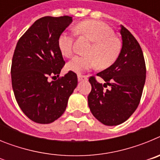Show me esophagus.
<instances>
[{
  "instance_id": "obj_1",
  "label": "esophagus",
  "mask_w": 160,
  "mask_h": 160,
  "mask_svg": "<svg viewBox=\"0 0 160 160\" xmlns=\"http://www.w3.org/2000/svg\"><path fill=\"white\" fill-rule=\"evenodd\" d=\"M78 80L79 82L86 81V80H87V76H83L81 75V74H78Z\"/></svg>"
}]
</instances>
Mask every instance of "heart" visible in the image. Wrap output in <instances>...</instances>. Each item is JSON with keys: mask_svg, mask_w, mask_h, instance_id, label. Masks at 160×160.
<instances>
[{"mask_svg": "<svg viewBox=\"0 0 160 160\" xmlns=\"http://www.w3.org/2000/svg\"><path fill=\"white\" fill-rule=\"evenodd\" d=\"M75 31L88 38L93 44L87 51L89 55L73 57L66 65V70L80 73L98 64L100 68L114 64L121 51V44L109 25L98 21H84L76 25ZM58 46L63 56L70 58L74 49V35L67 31L62 32L58 38Z\"/></svg>", "mask_w": 160, "mask_h": 160, "instance_id": "b5f03b06", "label": "heart"}]
</instances>
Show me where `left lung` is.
I'll return each instance as SVG.
<instances>
[{"mask_svg":"<svg viewBox=\"0 0 160 160\" xmlns=\"http://www.w3.org/2000/svg\"><path fill=\"white\" fill-rule=\"evenodd\" d=\"M122 46L117 60L97 73L105 83L90 77L88 105L94 117L107 126H117L131 116L138 107L146 80L142 49L128 29L120 25Z\"/></svg>","mask_w":160,"mask_h":160,"instance_id":"8db88e82","label":"left lung"}]
</instances>
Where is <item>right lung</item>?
<instances>
[{
    "instance_id": "add662e5",
    "label": "right lung",
    "mask_w": 160,
    "mask_h": 160,
    "mask_svg": "<svg viewBox=\"0 0 160 160\" xmlns=\"http://www.w3.org/2000/svg\"><path fill=\"white\" fill-rule=\"evenodd\" d=\"M73 22L71 17H44L21 37L11 66L12 87L20 108L32 121L48 124L65 112L68 99L78 85L69 71L56 81L65 65L58 46L59 35Z\"/></svg>"
}]
</instances>
